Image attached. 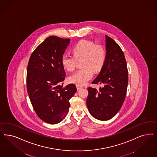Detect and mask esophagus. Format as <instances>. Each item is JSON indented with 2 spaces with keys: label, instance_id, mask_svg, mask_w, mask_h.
<instances>
[{
  "label": "esophagus",
  "instance_id": "34e87169",
  "mask_svg": "<svg viewBox=\"0 0 157 157\" xmlns=\"http://www.w3.org/2000/svg\"><path fill=\"white\" fill-rule=\"evenodd\" d=\"M76 88H77V90H80L81 89H82V86H79V85H76Z\"/></svg>",
  "mask_w": 157,
  "mask_h": 157
}]
</instances>
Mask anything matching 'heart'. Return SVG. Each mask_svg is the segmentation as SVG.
Returning <instances> with one entry per match:
<instances>
[{
  "mask_svg": "<svg viewBox=\"0 0 157 157\" xmlns=\"http://www.w3.org/2000/svg\"><path fill=\"white\" fill-rule=\"evenodd\" d=\"M71 51L73 56L65 53L62 55L61 64L66 70L72 71L77 61L81 59V68L70 76L69 81L77 85H84L92 79L94 72L102 70L107 59L106 50L100 44L82 40L73 46Z\"/></svg>",
  "mask_w": 157,
  "mask_h": 157,
  "instance_id": "1",
  "label": "heart"
}]
</instances>
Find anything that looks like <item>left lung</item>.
Returning a JSON list of instances; mask_svg holds the SVG:
<instances>
[{"label":"left lung","mask_w":157,"mask_h":157,"mask_svg":"<svg viewBox=\"0 0 157 157\" xmlns=\"http://www.w3.org/2000/svg\"><path fill=\"white\" fill-rule=\"evenodd\" d=\"M107 59L92 84H101L99 90L88 87L86 104L90 114L96 119L107 121L118 113L126 98L128 71L124 53L118 44L105 35Z\"/></svg>","instance_id":"8db88e82"}]
</instances>
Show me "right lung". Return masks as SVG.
I'll return each instance as SVG.
<instances>
[{"label": "right lung", "mask_w": 157, "mask_h": 157, "mask_svg": "<svg viewBox=\"0 0 157 157\" xmlns=\"http://www.w3.org/2000/svg\"><path fill=\"white\" fill-rule=\"evenodd\" d=\"M70 39L47 38L31 55L27 71V89L38 117L50 124L64 119L69 100L76 92L75 84L63 87L65 72L61 59Z\"/></svg>", "instance_id": "add662e5"}]
</instances>
